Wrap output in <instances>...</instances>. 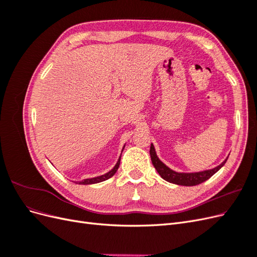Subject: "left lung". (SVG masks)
<instances>
[{
    "instance_id": "obj_1",
    "label": "left lung",
    "mask_w": 257,
    "mask_h": 257,
    "mask_svg": "<svg viewBox=\"0 0 257 257\" xmlns=\"http://www.w3.org/2000/svg\"><path fill=\"white\" fill-rule=\"evenodd\" d=\"M150 157H151V161L154 168L157 169L159 175L164 179V180L170 183L178 184V185H185V186H193V185H197L199 183L205 182L209 178H211L217 170H220L228 159V158L225 159L219 166H216L212 169H207V170H203V172H197V173H178L173 169H170L159 159L157 152H155L154 146L152 144L150 147Z\"/></svg>"
}]
</instances>
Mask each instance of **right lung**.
Returning <instances> with one entry per match:
<instances>
[{
	"label": "right lung",
	"instance_id": "1",
	"mask_svg": "<svg viewBox=\"0 0 257 257\" xmlns=\"http://www.w3.org/2000/svg\"><path fill=\"white\" fill-rule=\"evenodd\" d=\"M124 147H125V146H124ZM124 147H123V149H124ZM122 151H123V150H122ZM120 160H121V155H120V158H119L118 162H116V164L114 165V167H113L111 170H109V172H108V173H106V174H104V175H102V176L94 177V178L83 179V180L78 181V182H75V183H78V184H94V183H98V182H102V181L107 180V179L111 178V177L116 173V170H118L119 165H120Z\"/></svg>",
	"mask_w": 257,
	"mask_h": 257
}]
</instances>
